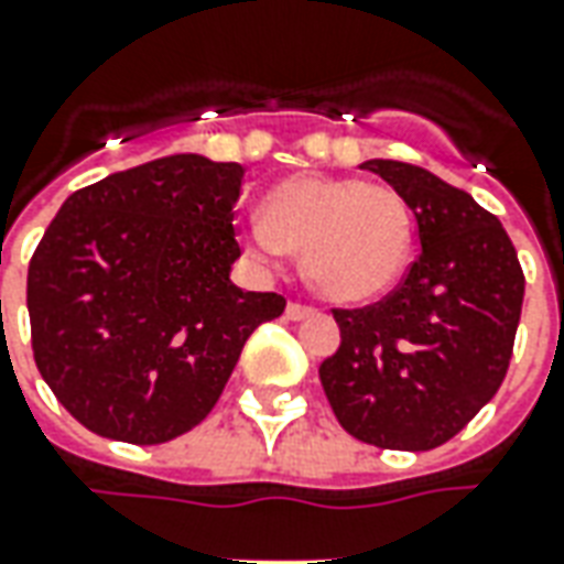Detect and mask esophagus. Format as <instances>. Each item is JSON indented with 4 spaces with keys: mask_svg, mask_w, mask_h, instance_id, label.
<instances>
[{
    "mask_svg": "<svg viewBox=\"0 0 564 564\" xmlns=\"http://www.w3.org/2000/svg\"><path fill=\"white\" fill-rule=\"evenodd\" d=\"M314 314H317V311L308 308V305H299V302H290V305H286V321H308Z\"/></svg>",
    "mask_w": 564,
    "mask_h": 564,
    "instance_id": "esophagus-1",
    "label": "esophagus"
}]
</instances>
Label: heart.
Masks as SVG:
<instances>
[{
	"instance_id": "obj_1",
	"label": "heart",
	"mask_w": 564,
	"mask_h": 564,
	"mask_svg": "<svg viewBox=\"0 0 564 564\" xmlns=\"http://www.w3.org/2000/svg\"><path fill=\"white\" fill-rule=\"evenodd\" d=\"M243 241L274 262L286 250L302 256L311 290L329 302L364 305L384 295L412 253V210L397 188L357 176L305 173L283 180L265 198Z\"/></svg>"
}]
</instances>
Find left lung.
Returning a JSON list of instances; mask_svg holds the SVG:
<instances>
[{
    "label": "left lung",
    "instance_id": "1",
    "mask_svg": "<svg viewBox=\"0 0 564 564\" xmlns=\"http://www.w3.org/2000/svg\"><path fill=\"white\" fill-rule=\"evenodd\" d=\"M409 204L421 253L369 308L336 314L341 345L321 364L338 424L378 448L448 443L498 393L513 357L525 278L498 216L405 161L372 159Z\"/></svg>",
    "mask_w": 564,
    "mask_h": 564
}]
</instances>
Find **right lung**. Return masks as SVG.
I'll list each match as a JSON object with an SVG mask.
<instances>
[{
	"label": "right lung",
	"mask_w": 564,
	"mask_h": 564,
	"mask_svg": "<svg viewBox=\"0 0 564 564\" xmlns=\"http://www.w3.org/2000/svg\"><path fill=\"white\" fill-rule=\"evenodd\" d=\"M243 167L167 155L63 200L26 274L33 357L106 440L159 446L210 415L259 323L286 299L231 283Z\"/></svg>",
	"instance_id": "right-lung-1"
}]
</instances>
